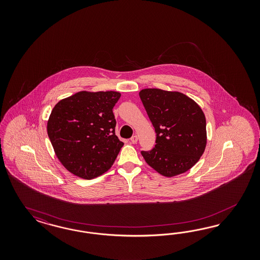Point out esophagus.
I'll return each instance as SVG.
<instances>
[{
    "mask_svg": "<svg viewBox=\"0 0 260 260\" xmlns=\"http://www.w3.org/2000/svg\"><path fill=\"white\" fill-rule=\"evenodd\" d=\"M138 141V136L137 135H134L132 138H131V142L133 143V144H136Z\"/></svg>",
    "mask_w": 260,
    "mask_h": 260,
    "instance_id": "1",
    "label": "esophagus"
}]
</instances>
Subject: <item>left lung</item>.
I'll return each instance as SVG.
<instances>
[{
    "instance_id": "8db88e82",
    "label": "left lung",
    "mask_w": 260,
    "mask_h": 260,
    "mask_svg": "<svg viewBox=\"0 0 260 260\" xmlns=\"http://www.w3.org/2000/svg\"><path fill=\"white\" fill-rule=\"evenodd\" d=\"M139 96L156 133L154 148L141 151L145 161L166 177L186 173L197 164L206 148L203 110L178 91L145 88Z\"/></svg>"
}]
</instances>
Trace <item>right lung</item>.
<instances>
[{"instance_id":"obj_1","label":"right lung","mask_w":260,"mask_h":260,"mask_svg":"<svg viewBox=\"0 0 260 260\" xmlns=\"http://www.w3.org/2000/svg\"><path fill=\"white\" fill-rule=\"evenodd\" d=\"M117 91H80L57 103L47 121L56 156L74 175L92 179L108 172L124 143L115 135Z\"/></svg>"}]
</instances>
